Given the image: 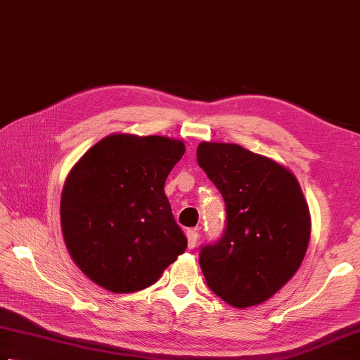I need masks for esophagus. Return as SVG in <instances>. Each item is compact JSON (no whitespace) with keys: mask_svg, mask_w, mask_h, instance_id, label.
<instances>
[{"mask_svg":"<svg viewBox=\"0 0 360 360\" xmlns=\"http://www.w3.org/2000/svg\"><path fill=\"white\" fill-rule=\"evenodd\" d=\"M186 238H188V247H190V248L196 247L198 238H199L198 229H188V231H186Z\"/></svg>","mask_w":360,"mask_h":360,"instance_id":"esophagus-1","label":"esophagus"}]
</instances>
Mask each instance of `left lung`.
Returning <instances> with one entry per match:
<instances>
[{
	"instance_id": "left-lung-1",
	"label": "left lung",
	"mask_w": 360,
	"mask_h": 360,
	"mask_svg": "<svg viewBox=\"0 0 360 360\" xmlns=\"http://www.w3.org/2000/svg\"><path fill=\"white\" fill-rule=\"evenodd\" d=\"M196 155L228 213L223 237L200 250L207 285L236 308L259 305L292 278L307 253L311 219L299 180L237 143L200 142Z\"/></svg>"
}]
</instances>
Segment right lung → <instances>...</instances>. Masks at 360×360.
Returning a JSON list of instances; mask_svg holds the SVG:
<instances>
[{
    "mask_svg": "<svg viewBox=\"0 0 360 360\" xmlns=\"http://www.w3.org/2000/svg\"><path fill=\"white\" fill-rule=\"evenodd\" d=\"M166 136L109 134L74 164L60 200L61 232L72 261L115 294L136 292L185 253L164 184L185 155Z\"/></svg>",
    "mask_w": 360,
    "mask_h": 360,
    "instance_id": "1",
    "label": "right lung"
}]
</instances>
